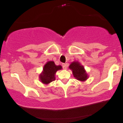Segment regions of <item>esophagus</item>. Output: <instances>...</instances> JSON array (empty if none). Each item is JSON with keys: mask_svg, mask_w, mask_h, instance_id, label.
I'll list each match as a JSON object with an SVG mask.
<instances>
[{"mask_svg": "<svg viewBox=\"0 0 123 123\" xmlns=\"http://www.w3.org/2000/svg\"><path fill=\"white\" fill-rule=\"evenodd\" d=\"M62 67H63V69L66 70V68H67V64H66V63H63Z\"/></svg>", "mask_w": 123, "mask_h": 123, "instance_id": "obj_1", "label": "esophagus"}]
</instances>
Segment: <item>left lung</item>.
<instances>
[{"mask_svg":"<svg viewBox=\"0 0 123 123\" xmlns=\"http://www.w3.org/2000/svg\"><path fill=\"white\" fill-rule=\"evenodd\" d=\"M69 68L72 71L73 75L76 79L80 81H85L89 76L84 69V67L78 61H73L70 63Z\"/></svg>","mask_w":123,"mask_h":123,"instance_id":"8db88e82","label":"left lung"}]
</instances>
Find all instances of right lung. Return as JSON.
I'll return each mask as SVG.
<instances>
[{"instance_id":"right-lung-1","label":"right lung","mask_w":123,"mask_h":123,"mask_svg":"<svg viewBox=\"0 0 123 123\" xmlns=\"http://www.w3.org/2000/svg\"><path fill=\"white\" fill-rule=\"evenodd\" d=\"M62 68L61 65H56L54 61H48L44 65L43 71L39 74V79L43 84H49L55 80L56 72Z\"/></svg>"}]
</instances>
